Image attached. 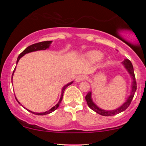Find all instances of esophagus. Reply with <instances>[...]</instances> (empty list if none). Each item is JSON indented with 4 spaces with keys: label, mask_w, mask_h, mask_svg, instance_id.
Instances as JSON below:
<instances>
[{
    "label": "esophagus",
    "mask_w": 146,
    "mask_h": 146,
    "mask_svg": "<svg viewBox=\"0 0 146 146\" xmlns=\"http://www.w3.org/2000/svg\"><path fill=\"white\" fill-rule=\"evenodd\" d=\"M86 80V75H79L76 77V79H75V81L77 82H79L83 81V80Z\"/></svg>",
    "instance_id": "1"
}]
</instances>
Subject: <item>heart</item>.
Instances as JSON below:
<instances>
[{"label":"heart","mask_w":146,"mask_h":146,"mask_svg":"<svg viewBox=\"0 0 146 146\" xmlns=\"http://www.w3.org/2000/svg\"><path fill=\"white\" fill-rule=\"evenodd\" d=\"M102 57L100 52L97 51H92L86 53V58L90 62H95L100 60Z\"/></svg>","instance_id":"b5f03b06"}]
</instances>
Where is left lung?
I'll use <instances>...</instances> for the list:
<instances>
[{
	"label": "left lung",
	"mask_w": 146,
	"mask_h": 146,
	"mask_svg": "<svg viewBox=\"0 0 146 146\" xmlns=\"http://www.w3.org/2000/svg\"><path fill=\"white\" fill-rule=\"evenodd\" d=\"M123 64L125 66V67L126 68V69L128 71L129 73H130V75L132 76V80H133V82H132L131 94H130V97H129L128 100H126V102H125L121 107H119V108H117L116 110L106 111V110H102L101 108H98V107L94 103H93V101H92L91 93H90V92H88V93H87V95H86V97H85V99H86V101L87 102V104H88V107H89L90 109L94 110L95 112H96L97 113L102 115V116H113V115H117V114L121 113V112H123V110L127 109V108L130 106L132 99L134 98L135 93L137 90V82H136V79H135V73H134L133 66H132L131 62H130L128 59H125L123 60Z\"/></svg>",
	"instance_id": "8db88e82"
}]
</instances>
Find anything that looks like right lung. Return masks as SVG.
<instances>
[{
    "label": "right lung",
    "mask_w": 146,
    "mask_h": 146,
    "mask_svg": "<svg viewBox=\"0 0 146 146\" xmlns=\"http://www.w3.org/2000/svg\"><path fill=\"white\" fill-rule=\"evenodd\" d=\"M51 43V41H44V42H38V43H36V44H31L30 45V46H28V47H27L23 51L21 54L19 55L18 57V59H17V62H16V64L18 62V61H19V60L21 59V58L24 56L25 54H26V53H30V52H32V51H38V50H45L46 49V48H48V46H49L50 44ZM15 69H16V67H15L14 70V72H13V74H12V78H13V75H14V73L15 71ZM11 78V79H12ZM73 83V82L71 83L68 84H66V86H64V88H62V94H61V98H60V101L58 102V103L55 106H53V108H51V109L48 110V111H46L44 112V113H34V112H32V111H30L29 110H27L28 111L31 112V113H32L33 114H34V115H47V114H49L52 113V112H53L54 110H56L57 108H58V106H59L60 103H61L62 102V97H63V93H64V90L66 89V88L68 86H69L70 84H71ZM16 100H17V99L16 98ZM18 103L20 104V102L18 101Z\"/></svg>",
    "instance_id": "add662e5"
}]
</instances>
